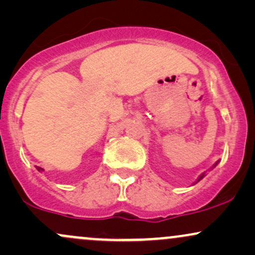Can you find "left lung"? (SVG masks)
Listing matches in <instances>:
<instances>
[{
  "label": "left lung",
  "instance_id": "obj_1",
  "mask_svg": "<svg viewBox=\"0 0 255 255\" xmlns=\"http://www.w3.org/2000/svg\"><path fill=\"white\" fill-rule=\"evenodd\" d=\"M218 164V162L217 163H216V164L215 165H213V166H216V165H217ZM205 176V172H203V174H201L200 175V176H199V178H198V180H197V182H199V181H200L201 180V178H203Z\"/></svg>",
  "mask_w": 255,
  "mask_h": 255
}]
</instances>
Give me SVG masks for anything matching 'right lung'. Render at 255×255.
I'll return each instance as SVG.
<instances>
[{"label":"right lung","instance_id":"right-lung-1","mask_svg":"<svg viewBox=\"0 0 255 255\" xmlns=\"http://www.w3.org/2000/svg\"><path fill=\"white\" fill-rule=\"evenodd\" d=\"M36 168H37V170H38V171H43V169L40 168V166H36Z\"/></svg>","mask_w":255,"mask_h":255}]
</instances>
